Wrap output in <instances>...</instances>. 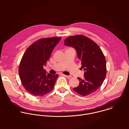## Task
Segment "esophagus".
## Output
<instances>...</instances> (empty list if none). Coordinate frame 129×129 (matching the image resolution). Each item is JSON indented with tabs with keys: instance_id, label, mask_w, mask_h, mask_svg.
<instances>
[{
	"instance_id": "obj_1",
	"label": "esophagus",
	"mask_w": 129,
	"mask_h": 129,
	"mask_svg": "<svg viewBox=\"0 0 129 129\" xmlns=\"http://www.w3.org/2000/svg\"><path fill=\"white\" fill-rule=\"evenodd\" d=\"M62 75L66 76L68 78H70L71 77H72V76H71V75Z\"/></svg>"
}]
</instances>
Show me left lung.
I'll return each mask as SVG.
<instances>
[{
  "label": "left lung",
  "instance_id": "8db88e82",
  "mask_svg": "<svg viewBox=\"0 0 129 129\" xmlns=\"http://www.w3.org/2000/svg\"><path fill=\"white\" fill-rule=\"evenodd\" d=\"M64 44L75 49L84 71L83 78L77 77L80 83L74 91L82 96L95 92L101 86L106 75V61L101 50L91 39L81 35L67 38Z\"/></svg>",
  "mask_w": 129,
  "mask_h": 129
}]
</instances>
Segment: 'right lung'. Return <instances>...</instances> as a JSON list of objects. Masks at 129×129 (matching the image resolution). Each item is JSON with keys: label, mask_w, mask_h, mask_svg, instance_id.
<instances>
[{"label": "right lung", "mask_w": 129, "mask_h": 129, "mask_svg": "<svg viewBox=\"0 0 129 129\" xmlns=\"http://www.w3.org/2000/svg\"><path fill=\"white\" fill-rule=\"evenodd\" d=\"M61 37L43 38L25 51L19 67V75L25 89L36 96H43L54 88L58 74L47 73L43 69Z\"/></svg>", "instance_id": "right-lung-1"}]
</instances>
